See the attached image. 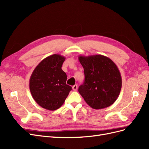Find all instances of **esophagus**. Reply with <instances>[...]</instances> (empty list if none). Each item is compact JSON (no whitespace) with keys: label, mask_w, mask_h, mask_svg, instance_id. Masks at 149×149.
I'll return each mask as SVG.
<instances>
[{"label":"esophagus","mask_w":149,"mask_h":149,"mask_svg":"<svg viewBox=\"0 0 149 149\" xmlns=\"http://www.w3.org/2000/svg\"><path fill=\"white\" fill-rule=\"evenodd\" d=\"M73 89L74 90V91H77V89H78V85H77V84L74 85L73 86Z\"/></svg>","instance_id":"obj_1"}]
</instances>
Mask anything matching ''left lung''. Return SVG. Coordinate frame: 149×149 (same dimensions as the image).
Returning a JSON list of instances; mask_svg holds the SVG:
<instances>
[{
    "label": "left lung",
    "mask_w": 149,
    "mask_h": 149,
    "mask_svg": "<svg viewBox=\"0 0 149 149\" xmlns=\"http://www.w3.org/2000/svg\"><path fill=\"white\" fill-rule=\"evenodd\" d=\"M78 60L85 76L78 91L86 102L94 109L112 105L118 99L122 88L118 66L110 58L101 55H79Z\"/></svg>",
    "instance_id": "left-lung-1"
}]
</instances>
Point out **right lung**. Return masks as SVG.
<instances>
[{
  "label": "right lung",
  "instance_id": "add662e5",
  "mask_svg": "<svg viewBox=\"0 0 149 149\" xmlns=\"http://www.w3.org/2000/svg\"><path fill=\"white\" fill-rule=\"evenodd\" d=\"M65 58L58 54L49 56L36 66L29 81L31 96L42 107L49 111L60 108L72 89L61 66Z\"/></svg>",
  "mask_w": 149,
  "mask_h": 149
}]
</instances>
